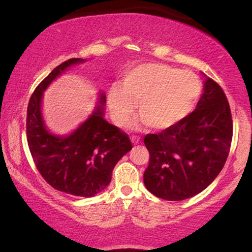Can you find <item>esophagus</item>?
I'll return each instance as SVG.
<instances>
[{"mask_svg":"<svg viewBox=\"0 0 252 252\" xmlns=\"http://www.w3.org/2000/svg\"><path fill=\"white\" fill-rule=\"evenodd\" d=\"M130 141H132L133 144H138L141 142V138L136 136V135H132V136H130Z\"/></svg>","mask_w":252,"mask_h":252,"instance_id":"1","label":"esophagus"}]
</instances>
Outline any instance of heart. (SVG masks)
<instances>
[{"label": "heart", "instance_id": "1", "mask_svg": "<svg viewBox=\"0 0 252 252\" xmlns=\"http://www.w3.org/2000/svg\"><path fill=\"white\" fill-rule=\"evenodd\" d=\"M201 93L202 83L193 72L163 63H144L126 72L122 90L111 87L108 104L112 119L119 126L129 122L135 102L143 123L161 130L187 118Z\"/></svg>", "mask_w": 252, "mask_h": 252}]
</instances>
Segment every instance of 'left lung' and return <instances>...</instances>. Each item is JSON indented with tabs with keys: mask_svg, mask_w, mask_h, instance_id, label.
Here are the masks:
<instances>
[{
	"mask_svg": "<svg viewBox=\"0 0 252 252\" xmlns=\"http://www.w3.org/2000/svg\"><path fill=\"white\" fill-rule=\"evenodd\" d=\"M232 136L227 97L214 79L207 78L194 111L177 125L144 136L150 153L145 188L169 201L196 195L223 169Z\"/></svg>",
	"mask_w": 252,
	"mask_h": 252,
	"instance_id": "obj_1",
	"label": "left lung"
}]
</instances>
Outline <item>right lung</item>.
<instances>
[{"label":"right lung","mask_w":252,"mask_h":252,"mask_svg":"<svg viewBox=\"0 0 252 252\" xmlns=\"http://www.w3.org/2000/svg\"><path fill=\"white\" fill-rule=\"evenodd\" d=\"M83 61H64L38 84L28 102L26 129L29 151L46 183L58 191L89 198L108 187L114 167L132 149V142L125 132L105 122L101 107L69 136L46 130L41 115L43 91L68 67ZM104 101L102 94L101 103Z\"/></svg>","instance_id":"right-lung-1"}]
</instances>
